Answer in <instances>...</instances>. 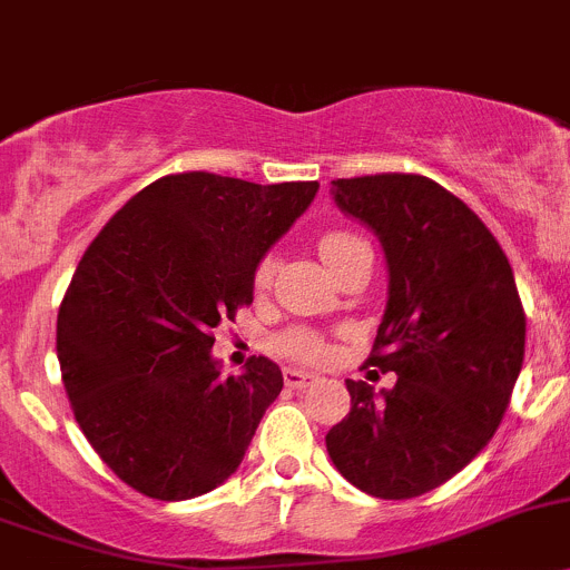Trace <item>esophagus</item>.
I'll use <instances>...</instances> for the list:
<instances>
[{
	"label": "esophagus",
	"mask_w": 570,
	"mask_h": 570,
	"mask_svg": "<svg viewBox=\"0 0 570 570\" xmlns=\"http://www.w3.org/2000/svg\"><path fill=\"white\" fill-rule=\"evenodd\" d=\"M282 377H285V386L288 389H305L307 383L313 381V375H307V372H299V370H285L282 372Z\"/></svg>",
	"instance_id": "34e87169"
}]
</instances>
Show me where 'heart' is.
Here are the masks:
<instances>
[{
	"mask_svg": "<svg viewBox=\"0 0 570 570\" xmlns=\"http://www.w3.org/2000/svg\"><path fill=\"white\" fill-rule=\"evenodd\" d=\"M361 252H370V246L346 229H324L322 235H318V254H322L324 263H327L335 274H338V271ZM274 274H276V257L274 254H265V257L257 263V268H254V276H252L254 291H257V294L268 291L271 282H274ZM276 352L299 363H322L330 350L324 335L316 333V330L291 327L285 330V333L276 335Z\"/></svg>",
	"mask_w": 570,
	"mask_h": 570,
	"instance_id": "b5f03b06",
	"label": "heart"
}]
</instances>
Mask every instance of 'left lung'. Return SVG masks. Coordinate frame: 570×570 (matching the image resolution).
I'll return each instance as SVG.
<instances>
[{
	"label": "left lung",
	"instance_id": "left-lung-1",
	"mask_svg": "<svg viewBox=\"0 0 570 570\" xmlns=\"http://www.w3.org/2000/svg\"><path fill=\"white\" fill-rule=\"evenodd\" d=\"M335 200L370 224L389 259V305L366 366L392 392L346 381L350 414L327 453L383 501L431 492L487 448L523 366L525 313L512 265L462 198L420 173L338 178Z\"/></svg>",
	"mask_w": 570,
	"mask_h": 570
}]
</instances>
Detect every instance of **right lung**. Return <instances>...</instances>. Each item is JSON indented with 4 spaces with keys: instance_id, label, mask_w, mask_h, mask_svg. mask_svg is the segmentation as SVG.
Listing matches in <instances>:
<instances>
[{
    "instance_id": "right-lung-1",
    "label": "right lung",
    "mask_w": 570,
    "mask_h": 570,
    "mask_svg": "<svg viewBox=\"0 0 570 570\" xmlns=\"http://www.w3.org/2000/svg\"><path fill=\"white\" fill-rule=\"evenodd\" d=\"M318 181L252 184L207 170L139 189L89 243L58 311L61 381L97 456L142 495L224 484L282 392L268 357L220 375L215 330L252 305L263 254Z\"/></svg>"
}]
</instances>
